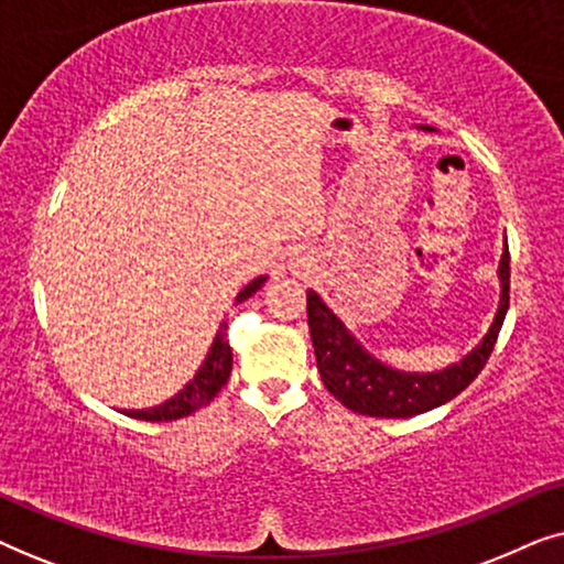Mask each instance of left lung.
I'll return each mask as SVG.
<instances>
[{"label": "left lung", "instance_id": "obj_1", "mask_svg": "<svg viewBox=\"0 0 564 564\" xmlns=\"http://www.w3.org/2000/svg\"><path fill=\"white\" fill-rule=\"evenodd\" d=\"M421 130L434 128L421 126ZM498 280L500 303L488 334L459 361L436 369V372H403V369L388 367L357 341V336L323 303L318 292L307 290V326H311L315 361H318V372L326 390L336 400H341L349 411L375 415V419H411V415L449 403L480 375L506 321L508 290H511L508 243L503 246V257H500Z\"/></svg>", "mask_w": 564, "mask_h": 564}]
</instances>
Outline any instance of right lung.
<instances>
[{
	"instance_id": "obj_1",
	"label": "right lung",
	"mask_w": 564,
	"mask_h": 564,
	"mask_svg": "<svg viewBox=\"0 0 564 564\" xmlns=\"http://www.w3.org/2000/svg\"><path fill=\"white\" fill-rule=\"evenodd\" d=\"M264 282L267 276H257V280L246 284V288L236 295V303L249 300L253 292L264 288ZM226 330H228V323H220L203 367L197 369L195 377H192V380L184 384L174 398L164 400L161 405L143 408V411H122V413L130 415V419H141V421H176L182 419V415H189L199 411V408H205L215 395H218L223 384L228 382L230 369H234V351H230V346L226 341Z\"/></svg>"
}]
</instances>
